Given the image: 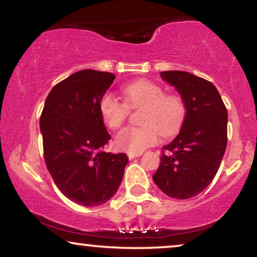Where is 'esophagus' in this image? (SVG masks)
Here are the masks:
<instances>
[{
  "label": "esophagus",
  "mask_w": 257,
  "mask_h": 257,
  "mask_svg": "<svg viewBox=\"0 0 257 257\" xmlns=\"http://www.w3.org/2000/svg\"><path fill=\"white\" fill-rule=\"evenodd\" d=\"M140 156H142V153H127V157H128L130 160L135 159V158H138Z\"/></svg>",
  "instance_id": "1"
}]
</instances>
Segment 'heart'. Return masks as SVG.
<instances>
[{"instance_id": "obj_1", "label": "heart", "mask_w": 257, "mask_h": 257, "mask_svg": "<svg viewBox=\"0 0 257 257\" xmlns=\"http://www.w3.org/2000/svg\"><path fill=\"white\" fill-rule=\"evenodd\" d=\"M125 103L112 93H105L99 101V111L105 124L118 128L127 117L130 108L143 107L139 127H125L114 137L117 150L127 153H142L158 142V131L170 136L180 127L186 114L182 98L165 93L157 83L140 79L122 86Z\"/></svg>"}]
</instances>
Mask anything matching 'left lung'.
Listing matches in <instances>:
<instances>
[{"instance_id":"obj_1","label":"left lung","mask_w":257,"mask_h":257,"mask_svg":"<svg viewBox=\"0 0 257 257\" xmlns=\"http://www.w3.org/2000/svg\"><path fill=\"white\" fill-rule=\"evenodd\" d=\"M185 101L180 133L164 146L153 180L165 194L185 200L213 181L227 147L228 113L219 91L208 80L185 71H163Z\"/></svg>"}]
</instances>
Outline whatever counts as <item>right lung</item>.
Returning <instances> with one entry per match:
<instances>
[{
	"label": "right lung",
	"instance_id": "1",
	"mask_svg": "<svg viewBox=\"0 0 257 257\" xmlns=\"http://www.w3.org/2000/svg\"><path fill=\"white\" fill-rule=\"evenodd\" d=\"M115 76L80 70L52 87L40 119L44 160L56 186L78 205L93 207L118 191L128 163L125 153L104 152L111 139L99 101Z\"/></svg>",
	"mask_w": 257,
	"mask_h": 257
}]
</instances>
